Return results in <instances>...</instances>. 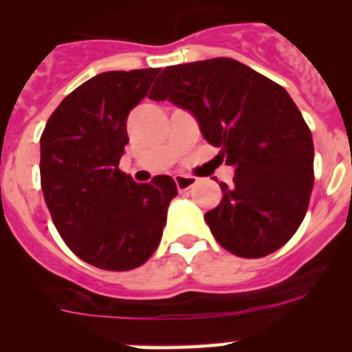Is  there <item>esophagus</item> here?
Returning a JSON list of instances; mask_svg holds the SVG:
<instances>
[{
	"instance_id": "esophagus-1",
	"label": "esophagus",
	"mask_w": 352,
	"mask_h": 352,
	"mask_svg": "<svg viewBox=\"0 0 352 352\" xmlns=\"http://www.w3.org/2000/svg\"><path fill=\"white\" fill-rule=\"evenodd\" d=\"M173 179H175V184H177V189L179 190H187V189H190V187L194 186V184L197 182V179L196 177H190V175H175L173 177Z\"/></svg>"
}]
</instances>
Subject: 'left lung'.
I'll list each match as a JSON object with an SVG mask.
<instances>
[{
  "instance_id": "obj_1",
  "label": "left lung",
  "mask_w": 352,
  "mask_h": 352,
  "mask_svg": "<svg viewBox=\"0 0 352 352\" xmlns=\"http://www.w3.org/2000/svg\"><path fill=\"white\" fill-rule=\"evenodd\" d=\"M148 97L189 110L235 166L233 182H221V202L204 214L218 243L245 258L281 248L307 214L315 180L311 133L285 88L214 58L165 67Z\"/></svg>"
}]
</instances>
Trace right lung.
I'll use <instances>...</instances> for the list:
<instances>
[{
  "label": "right lung",
  "instance_id": "add662e5",
  "mask_svg": "<svg viewBox=\"0 0 352 352\" xmlns=\"http://www.w3.org/2000/svg\"><path fill=\"white\" fill-rule=\"evenodd\" d=\"M158 71L90 78L59 104L41 136V186L52 221L81 261L105 271H131L153 255L177 196L172 177L138 184L119 170L127 116Z\"/></svg>",
  "mask_w": 352,
  "mask_h": 352
}]
</instances>
